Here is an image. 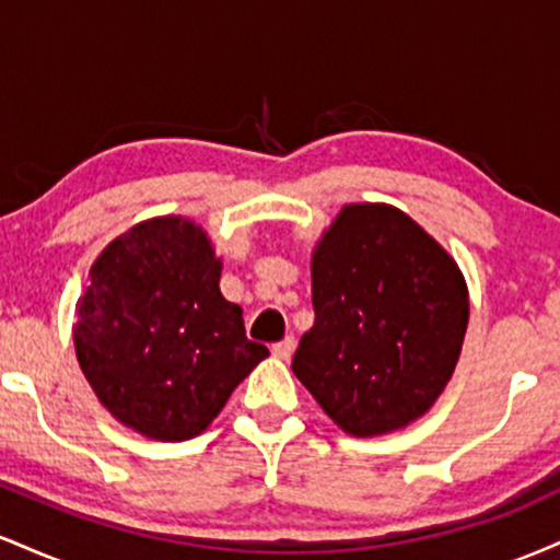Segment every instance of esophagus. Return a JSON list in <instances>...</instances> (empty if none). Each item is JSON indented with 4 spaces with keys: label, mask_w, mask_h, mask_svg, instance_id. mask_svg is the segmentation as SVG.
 Segmentation results:
<instances>
[{
    "label": "esophagus",
    "mask_w": 560,
    "mask_h": 560,
    "mask_svg": "<svg viewBox=\"0 0 560 560\" xmlns=\"http://www.w3.org/2000/svg\"><path fill=\"white\" fill-rule=\"evenodd\" d=\"M271 352L276 358H281V361H289L294 352V337H287V339H281V342H276L271 347Z\"/></svg>",
    "instance_id": "obj_1"
}]
</instances>
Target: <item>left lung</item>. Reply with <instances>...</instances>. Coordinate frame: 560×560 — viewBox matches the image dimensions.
<instances>
[{
    "label": "left lung",
    "mask_w": 560,
    "mask_h": 560,
    "mask_svg": "<svg viewBox=\"0 0 560 560\" xmlns=\"http://www.w3.org/2000/svg\"><path fill=\"white\" fill-rule=\"evenodd\" d=\"M294 376L352 436L408 427L453 376L468 326L455 260L389 205H347L313 253Z\"/></svg>",
    "instance_id": "1"
}]
</instances>
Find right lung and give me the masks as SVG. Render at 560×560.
Returning a JSON list of instances; mask_svg holds the SVG:
<instances>
[{"instance_id":"obj_1","label":"right lung","mask_w":560,"mask_h":560,"mask_svg":"<svg viewBox=\"0 0 560 560\" xmlns=\"http://www.w3.org/2000/svg\"><path fill=\"white\" fill-rule=\"evenodd\" d=\"M79 300L73 345L100 402L152 440L197 436L268 355L221 294V260L184 218L144 221L110 242Z\"/></svg>"}]
</instances>
